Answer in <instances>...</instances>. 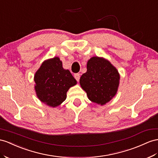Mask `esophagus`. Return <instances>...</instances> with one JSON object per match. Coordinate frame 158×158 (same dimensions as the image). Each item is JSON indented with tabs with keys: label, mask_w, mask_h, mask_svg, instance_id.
<instances>
[{
	"label": "esophagus",
	"mask_w": 158,
	"mask_h": 158,
	"mask_svg": "<svg viewBox=\"0 0 158 158\" xmlns=\"http://www.w3.org/2000/svg\"><path fill=\"white\" fill-rule=\"evenodd\" d=\"M80 74H79V73H77V74H75V75H74V77L75 78V79L77 81H79V79H80Z\"/></svg>",
	"instance_id": "esophagus-1"
}]
</instances>
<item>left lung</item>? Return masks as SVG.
Segmentation results:
<instances>
[{
    "mask_svg": "<svg viewBox=\"0 0 158 158\" xmlns=\"http://www.w3.org/2000/svg\"><path fill=\"white\" fill-rule=\"evenodd\" d=\"M119 80V72L110 61L103 57L93 56L88 60L87 71L81 77L79 83L89 99L103 106L116 95Z\"/></svg>",
    "mask_w": 158,
    "mask_h": 158,
    "instance_id": "obj_1",
    "label": "left lung"
}]
</instances>
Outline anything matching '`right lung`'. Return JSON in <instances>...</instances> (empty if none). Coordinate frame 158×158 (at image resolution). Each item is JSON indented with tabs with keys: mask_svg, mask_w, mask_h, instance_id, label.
Returning <instances> with one entry per match:
<instances>
[{
	"mask_svg": "<svg viewBox=\"0 0 158 158\" xmlns=\"http://www.w3.org/2000/svg\"><path fill=\"white\" fill-rule=\"evenodd\" d=\"M35 90L40 102L51 107L60 106L67 98V92L77 81L63 67L57 56L44 60L34 76Z\"/></svg>",
	"mask_w": 158,
	"mask_h": 158,
	"instance_id": "obj_1",
	"label": "right lung"
}]
</instances>
